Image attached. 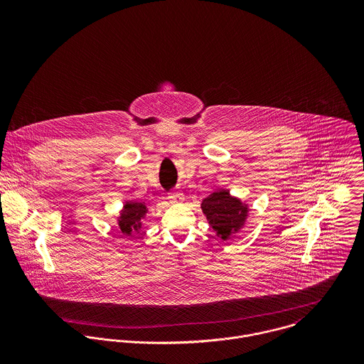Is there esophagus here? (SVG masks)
<instances>
[{
	"label": "esophagus",
	"mask_w": 364,
	"mask_h": 364,
	"mask_svg": "<svg viewBox=\"0 0 364 364\" xmlns=\"http://www.w3.org/2000/svg\"><path fill=\"white\" fill-rule=\"evenodd\" d=\"M168 199H169V202L173 203V205H181V203L185 200V196H183L182 192H175V191H172V192H169Z\"/></svg>",
	"instance_id": "esophagus-1"
}]
</instances>
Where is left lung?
<instances>
[{"label": "left lung", "instance_id": "left-lung-1", "mask_svg": "<svg viewBox=\"0 0 364 364\" xmlns=\"http://www.w3.org/2000/svg\"><path fill=\"white\" fill-rule=\"evenodd\" d=\"M202 210L210 227L224 241L244 225L248 215V206L231 196L228 191H217L203 199Z\"/></svg>", "mask_w": 364, "mask_h": 364}]
</instances>
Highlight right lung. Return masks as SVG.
Returning a JSON list of instances; mask_svg holds the SVG:
<instances>
[{"label":"right lung","mask_w":364,"mask_h":364,"mask_svg":"<svg viewBox=\"0 0 364 364\" xmlns=\"http://www.w3.org/2000/svg\"><path fill=\"white\" fill-rule=\"evenodd\" d=\"M149 208L143 202H126L119 217V228L123 234L132 235L140 232L141 220L146 217Z\"/></svg>","instance_id":"obj_1"}]
</instances>
